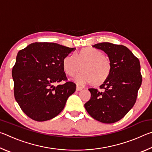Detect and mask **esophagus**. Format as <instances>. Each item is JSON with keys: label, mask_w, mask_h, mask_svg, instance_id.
<instances>
[{"label": "esophagus", "mask_w": 152, "mask_h": 152, "mask_svg": "<svg viewBox=\"0 0 152 152\" xmlns=\"http://www.w3.org/2000/svg\"><path fill=\"white\" fill-rule=\"evenodd\" d=\"M82 88L81 86H76V91H82Z\"/></svg>", "instance_id": "34e87169"}]
</instances>
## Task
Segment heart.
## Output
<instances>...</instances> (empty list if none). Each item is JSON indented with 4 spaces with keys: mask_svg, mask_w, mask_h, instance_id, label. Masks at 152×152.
<instances>
[{
    "mask_svg": "<svg viewBox=\"0 0 152 152\" xmlns=\"http://www.w3.org/2000/svg\"><path fill=\"white\" fill-rule=\"evenodd\" d=\"M82 64V71L74 77L78 84L92 82L94 85H100L109 78L112 71L110 61L104 53L96 48L88 47L82 49L76 54L66 56L62 60L64 72L69 76L75 74Z\"/></svg>",
    "mask_w": 152,
    "mask_h": 152,
    "instance_id": "b5f03b06",
    "label": "heart"
}]
</instances>
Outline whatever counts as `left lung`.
I'll return each instance as SVG.
<instances>
[{
  "label": "left lung",
  "mask_w": 152,
  "mask_h": 152,
  "mask_svg": "<svg viewBox=\"0 0 152 152\" xmlns=\"http://www.w3.org/2000/svg\"><path fill=\"white\" fill-rule=\"evenodd\" d=\"M92 47L107 53L112 71L100 86L102 91L88 89L91 97L84 107L94 119L104 123H115L121 119L136 102L142 82L140 60L122 45L103 42Z\"/></svg>",
  "instance_id": "8db88e82"
}]
</instances>
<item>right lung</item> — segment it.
Here are the masks:
<instances>
[{
    "mask_svg": "<svg viewBox=\"0 0 152 152\" xmlns=\"http://www.w3.org/2000/svg\"><path fill=\"white\" fill-rule=\"evenodd\" d=\"M75 48L56 43H31L17 53L12 68L14 95L28 117L45 121L60 114L68 98L76 91V84L67 81L63 59ZM62 80L64 85H53Z\"/></svg>",
    "mask_w": 152,
    "mask_h": 152,
    "instance_id": "1",
    "label": "right lung"
}]
</instances>
